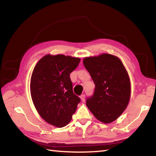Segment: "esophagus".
I'll return each instance as SVG.
<instances>
[{
	"instance_id": "1",
	"label": "esophagus",
	"mask_w": 156,
	"mask_h": 156,
	"mask_svg": "<svg viewBox=\"0 0 156 156\" xmlns=\"http://www.w3.org/2000/svg\"><path fill=\"white\" fill-rule=\"evenodd\" d=\"M80 99H81L82 101H84V100H85V95H84V94L81 95H80Z\"/></svg>"
}]
</instances>
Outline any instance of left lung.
<instances>
[{
	"label": "left lung",
	"instance_id": "left-lung-1",
	"mask_svg": "<svg viewBox=\"0 0 156 156\" xmlns=\"http://www.w3.org/2000/svg\"><path fill=\"white\" fill-rule=\"evenodd\" d=\"M95 88L87 106L95 118L104 123L115 121L126 110L131 93L130 80L119 58L109 54L83 59Z\"/></svg>",
	"mask_w": 156,
	"mask_h": 156
}]
</instances>
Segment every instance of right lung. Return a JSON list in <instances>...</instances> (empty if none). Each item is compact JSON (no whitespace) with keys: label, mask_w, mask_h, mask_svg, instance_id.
Wrapping results in <instances>:
<instances>
[{"label":"right lung","mask_w":156,"mask_h":156,"mask_svg":"<svg viewBox=\"0 0 156 156\" xmlns=\"http://www.w3.org/2000/svg\"><path fill=\"white\" fill-rule=\"evenodd\" d=\"M80 61L69 56L48 55L33 69L30 84L33 104L43 119L54 126H67L80 101L69 77Z\"/></svg>","instance_id":"obj_1"}]
</instances>
